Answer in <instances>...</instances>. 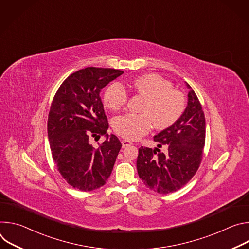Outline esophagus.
<instances>
[{
  "instance_id": "esophagus-1",
  "label": "esophagus",
  "mask_w": 249,
  "mask_h": 249,
  "mask_svg": "<svg viewBox=\"0 0 249 249\" xmlns=\"http://www.w3.org/2000/svg\"><path fill=\"white\" fill-rule=\"evenodd\" d=\"M121 144H122V147H123V148H127V147H129V146L132 145L131 142L128 141V140H123V141L121 142Z\"/></svg>"
}]
</instances>
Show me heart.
Wrapping results in <instances>:
<instances>
[{
    "instance_id": "obj_1",
    "label": "heart",
    "mask_w": 249,
    "mask_h": 249,
    "mask_svg": "<svg viewBox=\"0 0 249 249\" xmlns=\"http://www.w3.org/2000/svg\"><path fill=\"white\" fill-rule=\"evenodd\" d=\"M132 89L145 97L142 114L127 113L113 120V129L127 140H138L154 127L162 130L179 119L184 111L185 98L182 92L172 89V84L158 74L136 78ZM105 105L113 111L124 107L128 100L125 88L119 83L111 84L103 94Z\"/></svg>"
}]
</instances>
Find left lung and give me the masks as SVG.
I'll return each mask as SVG.
<instances>
[{
    "label": "left lung",
    "mask_w": 249,
    "mask_h": 249,
    "mask_svg": "<svg viewBox=\"0 0 249 249\" xmlns=\"http://www.w3.org/2000/svg\"><path fill=\"white\" fill-rule=\"evenodd\" d=\"M186 86L189 89L188 102L179 119L154 137L158 148L139 149V177L148 188L160 194L177 191L188 183L203 157L205 115L196 93L187 83ZM162 145L167 148L165 153L158 149Z\"/></svg>",
    "instance_id": "left-lung-1"
}]
</instances>
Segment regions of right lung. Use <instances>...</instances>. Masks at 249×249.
<instances>
[{"instance_id":"add662e5","label":"right lung","mask_w":249,"mask_h":249,"mask_svg":"<svg viewBox=\"0 0 249 249\" xmlns=\"http://www.w3.org/2000/svg\"><path fill=\"white\" fill-rule=\"evenodd\" d=\"M123 73L108 68L79 70L62 83L53 98L47 123L52 157L63 178L81 191L106 183L122 147L115 135L106 134L109 125L99 94ZM103 134L106 141L94 148L91 138Z\"/></svg>"}]
</instances>
